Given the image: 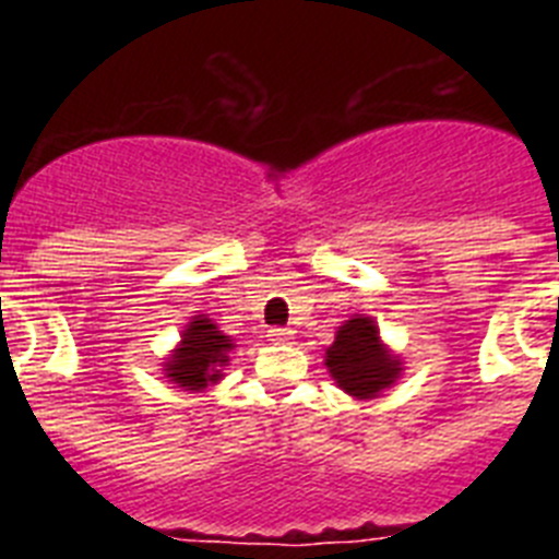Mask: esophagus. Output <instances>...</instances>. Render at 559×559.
<instances>
[{"label": "esophagus", "mask_w": 559, "mask_h": 559, "mask_svg": "<svg viewBox=\"0 0 559 559\" xmlns=\"http://www.w3.org/2000/svg\"><path fill=\"white\" fill-rule=\"evenodd\" d=\"M269 338L276 341V344H288V341H294V330H290V328H271Z\"/></svg>", "instance_id": "1"}]
</instances>
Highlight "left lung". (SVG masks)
Returning a JSON list of instances; mask_svg holds the SVG:
<instances>
[{
    "label": "left lung",
    "instance_id": "obj_1",
    "mask_svg": "<svg viewBox=\"0 0 559 559\" xmlns=\"http://www.w3.org/2000/svg\"><path fill=\"white\" fill-rule=\"evenodd\" d=\"M324 364L335 383L358 400L378 397L403 372V364L380 341L378 324L369 316H355L341 324L324 353Z\"/></svg>",
    "mask_w": 559,
    "mask_h": 559
}]
</instances>
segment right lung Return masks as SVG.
<instances>
[{
  "label": "right lung",
  "mask_w": 559,
  "mask_h": 559,
  "mask_svg": "<svg viewBox=\"0 0 559 559\" xmlns=\"http://www.w3.org/2000/svg\"><path fill=\"white\" fill-rule=\"evenodd\" d=\"M231 349L235 344L229 335L221 333L218 324H212L206 316H192V322L181 333V344L165 360V378L187 392H201L224 378L221 367L229 364Z\"/></svg>",
  "instance_id": "1"
}]
</instances>
